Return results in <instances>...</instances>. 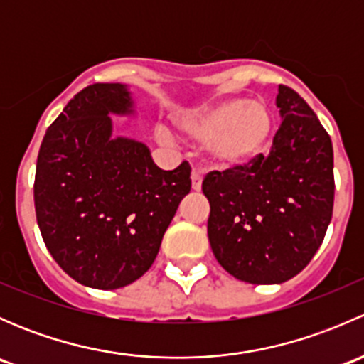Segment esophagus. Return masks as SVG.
<instances>
[{
    "label": "esophagus",
    "instance_id": "34e87169",
    "mask_svg": "<svg viewBox=\"0 0 364 364\" xmlns=\"http://www.w3.org/2000/svg\"><path fill=\"white\" fill-rule=\"evenodd\" d=\"M200 186H203V174L199 171L192 172V190L199 192Z\"/></svg>",
    "mask_w": 364,
    "mask_h": 364
}]
</instances>
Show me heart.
<instances>
[{
  "mask_svg": "<svg viewBox=\"0 0 364 364\" xmlns=\"http://www.w3.org/2000/svg\"><path fill=\"white\" fill-rule=\"evenodd\" d=\"M179 130L188 141L205 144L216 167H237L262 155L274 130V117L264 102L227 98L186 114Z\"/></svg>",
  "mask_w": 364,
  "mask_h": 364,
  "instance_id": "heart-1",
  "label": "heart"
}]
</instances>
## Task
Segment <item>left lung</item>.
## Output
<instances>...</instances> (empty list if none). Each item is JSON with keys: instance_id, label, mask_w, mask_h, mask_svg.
<instances>
[{"instance_id": "1", "label": "left lung", "mask_w": 364, "mask_h": 364, "mask_svg": "<svg viewBox=\"0 0 364 364\" xmlns=\"http://www.w3.org/2000/svg\"><path fill=\"white\" fill-rule=\"evenodd\" d=\"M282 124L267 155L208 172V237L220 266L241 282L284 284L322 245L333 216L331 137L292 87L278 86Z\"/></svg>"}]
</instances>
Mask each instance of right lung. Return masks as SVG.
Here are the masks:
<instances>
[{
	"mask_svg": "<svg viewBox=\"0 0 364 364\" xmlns=\"http://www.w3.org/2000/svg\"><path fill=\"white\" fill-rule=\"evenodd\" d=\"M117 82L84 87L47 128L35 174L43 243L86 287L112 291L141 278L192 188L190 165L161 171L142 142L111 137L109 114L134 112Z\"/></svg>",
	"mask_w": 364,
	"mask_h": 364,
	"instance_id": "right-lung-1",
	"label": "right lung"
}]
</instances>
